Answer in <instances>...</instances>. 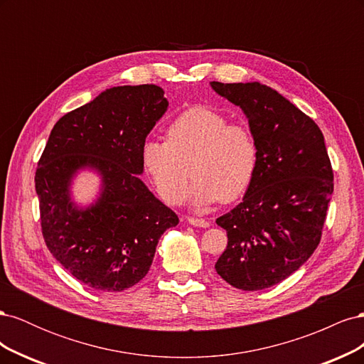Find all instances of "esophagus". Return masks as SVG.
<instances>
[{"label":"esophagus","instance_id":"obj_1","mask_svg":"<svg viewBox=\"0 0 364 364\" xmlns=\"http://www.w3.org/2000/svg\"><path fill=\"white\" fill-rule=\"evenodd\" d=\"M186 222H188L190 225L193 226H197V228H208L209 226V222L205 218H196V217H186Z\"/></svg>","mask_w":364,"mask_h":364}]
</instances>
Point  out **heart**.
<instances>
[{
    "label": "heart",
    "instance_id": "obj_1",
    "mask_svg": "<svg viewBox=\"0 0 364 364\" xmlns=\"http://www.w3.org/2000/svg\"><path fill=\"white\" fill-rule=\"evenodd\" d=\"M141 158L161 199L168 205L185 200L190 164L194 176L190 202L203 208L245 194L257 170L258 147L246 126L229 124L225 115L197 106L171 121L165 142H146Z\"/></svg>",
    "mask_w": 364,
    "mask_h": 364
}]
</instances>
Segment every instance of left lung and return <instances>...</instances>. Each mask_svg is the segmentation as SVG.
I'll use <instances>...</instances> for the list:
<instances>
[{
  "instance_id": "1",
  "label": "left lung",
  "mask_w": 364,
  "mask_h": 364,
  "mask_svg": "<svg viewBox=\"0 0 364 364\" xmlns=\"http://www.w3.org/2000/svg\"><path fill=\"white\" fill-rule=\"evenodd\" d=\"M211 86L243 109L258 147L243 202L215 220L228 234L215 270L235 289L264 290L289 278L321 243L334 191L331 161L318 126L272 87Z\"/></svg>"
}]
</instances>
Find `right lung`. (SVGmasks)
<instances>
[{"label":"right lung","instance_id":"add662e5","mask_svg":"<svg viewBox=\"0 0 364 364\" xmlns=\"http://www.w3.org/2000/svg\"><path fill=\"white\" fill-rule=\"evenodd\" d=\"M168 102L156 85L115 86L54 124L35 174L41 229L48 250L75 279L98 291L134 287L150 270L158 241L179 218L138 174L141 151ZM102 176L97 202L77 208L75 173Z\"/></svg>","mask_w":364,"mask_h":364}]
</instances>
